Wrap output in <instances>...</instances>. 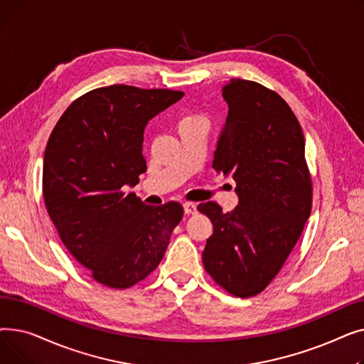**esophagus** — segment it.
Wrapping results in <instances>:
<instances>
[{
	"label": "esophagus",
	"instance_id": "esophagus-1",
	"mask_svg": "<svg viewBox=\"0 0 364 364\" xmlns=\"http://www.w3.org/2000/svg\"><path fill=\"white\" fill-rule=\"evenodd\" d=\"M183 208H184V213H186L187 215L196 214V203H193V202H184V203H183Z\"/></svg>",
	"mask_w": 364,
	"mask_h": 364
}]
</instances>
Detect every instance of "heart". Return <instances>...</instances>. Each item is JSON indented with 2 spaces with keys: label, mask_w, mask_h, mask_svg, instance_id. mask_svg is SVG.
Returning <instances> with one entry per match:
<instances>
[{
  "label": "heart",
  "mask_w": 364,
  "mask_h": 364,
  "mask_svg": "<svg viewBox=\"0 0 364 364\" xmlns=\"http://www.w3.org/2000/svg\"><path fill=\"white\" fill-rule=\"evenodd\" d=\"M195 121H203L202 117H198V114H188V117H184L180 122V127L181 125H186V124H190V122H195Z\"/></svg>",
  "instance_id": "heart-1"
}]
</instances>
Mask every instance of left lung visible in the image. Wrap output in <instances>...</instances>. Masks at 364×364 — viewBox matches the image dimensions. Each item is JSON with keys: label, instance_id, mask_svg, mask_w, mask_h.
<instances>
[{"label": "left lung", "instance_id": "obj_1", "mask_svg": "<svg viewBox=\"0 0 364 364\" xmlns=\"http://www.w3.org/2000/svg\"><path fill=\"white\" fill-rule=\"evenodd\" d=\"M223 99L228 113L213 168L236 181L239 205L232 213L215 202L198 206L214 225L202 261L228 294L250 298L292 252L311 213L313 186L301 125L277 92L233 78Z\"/></svg>", "mask_w": 364, "mask_h": 364}]
</instances>
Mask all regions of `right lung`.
Listing matches in <instances>:
<instances>
[{
	"label": "right lung",
	"instance_id": "1",
	"mask_svg": "<svg viewBox=\"0 0 364 364\" xmlns=\"http://www.w3.org/2000/svg\"><path fill=\"white\" fill-rule=\"evenodd\" d=\"M183 91L132 85L95 88L76 99L55 124L43 166L47 213L73 258L107 288L146 279L165 255L183 206H150L125 193L146 172L147 122Z\"/></svg>",
	"mask_w": 364,
	"mask_h": 364
}]
</instances>
